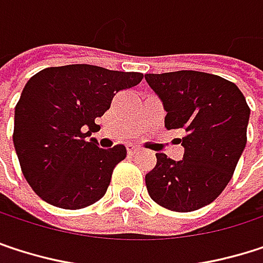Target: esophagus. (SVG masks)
Returning a JSON list of instances; mask_svg holds the SVG:
<instances>
[{
	"label": "esophagus",
	"instance_id": "34e87169",
	"mask_svg": "<svg viewBox=\"0 0 263 263\" xmlns=\"http://www.w3.org/2000/svg\"><path fill=\"white\" fill-rule=\"evenodd\" d=\"M127 152H128V155H135V153H138L139 152V148L136 147V145H127Z\"/></svg>",
	"mask_w": 263,
	"mask_h": 263
}]
</instances>
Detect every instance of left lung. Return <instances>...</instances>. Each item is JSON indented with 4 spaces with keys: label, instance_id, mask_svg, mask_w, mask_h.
Listing matches in <instances>:
<instances>
[{
    "label": "left lung",
    "instance_id": "1",
    "mask_svg": "<svg viewBox=\"0 0 263 263\" xmlns=\"http://www.w3.org/2000/svg\"><path fill=\"white\" fill-rule=\"evenodd\" d=\"M145 79L162 99L165 127L185 133L182 161L156 153V167L145 175L148 195L172 211L199 210L233 178L247 144L250 107L237 85L217 74L179 70Z\"/></svg>",
    "mask_w": 263,
    "mask_h": 263
}]
</instances>
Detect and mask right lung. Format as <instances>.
Instances as JSON below:
<instances>
[{
    "mask_svg": "<svg viewBox=\"0 0 263 263\" xmlns=\"http://www.w3.org/2000/svg\"><path fill=\"white\" fill-rule=\"evenodd\" d=\"M144 74L90 64L49 67L33 74L15 107L13 144L32 190L50 205L79 210L105 195L124 145L99 148L87 139L113 96Z\"/></svg>",
    "mask_w": 263,
    "mask_h": 263,
    "instance_id": "right-lung-1",
    "label": "right lung"
}]
</instances>
